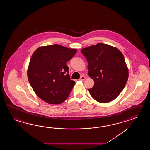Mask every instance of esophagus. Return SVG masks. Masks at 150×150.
Listing matches in <instances>:
<instances>
[{
	"label": "esophagus",
	"mask_w": 150,
	"mask_h": 150,
	"mask_svg": "<svg viewBox=\"0 0 150 150\" xmlns=\"http://www.w3.org/2000/svg\"><path fill=\"white\" fill-rule=\"evenodd\" d=\"M85 78H85V76H81V77L80 78L79 80H80L83 81V80H84L85 79Z\"/></svg>",
	"instance_id": "esophagus-1"
}]
</instances>
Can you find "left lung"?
Returning <instances> with one entry per match:
<instances>
[{"label": "left lung", "instance_id": "left-lung-1", "mask_svg": "<svg viewBox=\"0 0 150 150\" xmlns=\"http://www.w3.org/2000/svg\"><path fill=\"white\" fill-rule=\"evenodd\" d=\"M81 51L88 62V74L94 81L88 89L93 99L100 103L116 99L125 88L129 76L125 57L117 48L98 43Z\"/></svg>", "mask_w": 150, "mask_h": 150}]
</instances>
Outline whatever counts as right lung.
<instances>
[{
  "instance_id": "obj_1",
  "label": "right lung",
  "mask_w": 150,
  "mask_h": 150,
  "mask_svg": "<svg viewBox=\"0 0 150 150\" xmlns=\"http://www.w3.org/2000/svg\"><path fill=\"white\" fill-rule=\"evenodd\" d=\"M76 49L59 45L38 48L27 70L30 85L38 97L49 104H61L67 99L75 82L71 80L67 62Z\"/></svg>"
}]
</instances>
